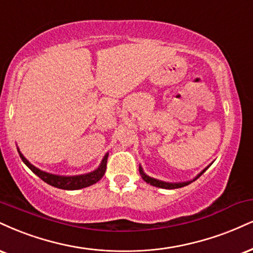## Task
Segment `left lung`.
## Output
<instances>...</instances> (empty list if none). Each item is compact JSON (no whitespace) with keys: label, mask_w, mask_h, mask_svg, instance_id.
<instances>
[{"label":"left lung","mask_w":253,"mask_h":253,"mask_svg":"<svg viewBox=\"0 0 253 253\" xmlns=\"http://www.w3.org/2000/svg\"><path fill=\"white\" fill-rule=\"evenodd\" d=\"M212 164V163H211ZM211 164L208 167H205V169H203L202 172L198 173V174L194 176L193 179H191V180H187V181H181V182H169V181H164V180H159V179H156L153 178V176H150L147 175L146 173L144 172V169H142V166L140 165L139 166V172H140V175H141V178L144 179V180L147 182V184L152 185V186H156V187H160V188H166V190H174V188H180L182 186H186V185L191 184V182L197 180L198 178H199L200 175L203 174L204 172L206 171V169H209L210 166H211Z\"/></svg>","instance_id":"obj_1"}]
</instances>
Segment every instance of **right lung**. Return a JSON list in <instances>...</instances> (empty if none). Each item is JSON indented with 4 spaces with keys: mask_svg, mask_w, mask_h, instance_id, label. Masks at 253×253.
<instances>
[{
    "mask_svg": "<svg viewBox=\"0 0 253 253\" xmlns=\"http://www.w3.org/2000/svg\"><path fill=\"white\" fill-rule=\"evenodd\" d=\"M17 151H19V154L23 163L26 164V165L30 169V171L34 172L39 178H41L42 180L47 182V184L50 185V186L61 188V190H68V191L80 190V188L88 187L90 186V185L95 184V182L99 181L106 172V165H107V158H108V152H107V153L103 156L101 163H100V165L97 166V169H95L94 171L89 173H84V174H79V175H59V174H54V173L42 171V169H38V167L29 163L28 159L21 153L19 148H17Z\"/></svg>",
    "mask_w": 253,
    "mask_h": 253,
    "instance_id": "obj_1",
    "label": "right lung"
}]
</instances>
